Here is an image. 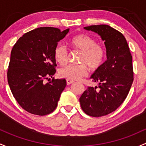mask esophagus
I'll list each match as a JSON object with an SVG mask.
<instances>
[{
  "label": "esophagus",
  "mask_w": 146,
  "mask_h": 146,
  "mask_svg": "<svg viewBox=\"0 0 146 146\" xmlns=\"http://www.w3.org/2000/svg\"><path fill=\"white\" fill-rule=\"evenodd\" d=\"M66 82H67V85H70V84H72V83H74V81L70 80V79H67V80H66Z\"/></svg>",
  "instance_id": "esophagus-1"
}]
</instances>
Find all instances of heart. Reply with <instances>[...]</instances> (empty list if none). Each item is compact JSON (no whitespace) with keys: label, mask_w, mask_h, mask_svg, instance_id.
<instances>
[{"label":"heart","mask_w":146,"mask_h":146,"mask_svg":"<svg viewBox=\"0 0 146 146\" xmlns=\"http://www.w3.org/2000/svg\"><path fill=\"white\" fill-rule=\"evenodd\" d=\"M72 46L82 52L79 65L69 64L59 70L61 77L70 80H79L87 74V67L91 71H96L103 64L106 58V51L98 45L94 38L86 34H79L70 40ZM68 52L65 46L58 44L54 49V58L60 64H64L67 60Z\"/></svg>","instance_id":"1"}]
</instances>
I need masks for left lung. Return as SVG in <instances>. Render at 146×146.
Returning <instances> with one entry per match:
<instances>
[{"label":"left lung","instance_id":"left-lung-1","mask_svg":"<svg viewBox=\"0 0 146 146\" xmlns=\"http://www.w3.org/2000/svg\"><path fill=\"white\" fill-rule=\"evenodd\" d=\"M84 29L100 36L106 48L107 60L94 72L91 79L98 86H89L79 98L86 115L101 117L121 106L133 81L132 56L125 37L109 25H92Z\"/></svg>","mask_w":146,"mask_h":146}]
</instances>
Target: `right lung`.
Masks as SVG:
<instances>
[{"label":"right lung","mask_w":146,"mask_h":146,"mask_svg":"<svg viewBox=\"0 0 146 146\" xmlns=\"http://www.w3.org/2000/svg\"><path fill=\"white\" fill-rule=\"evenodd\" d=\"M69 31L35 29L20 37L12 49L7 82L19 106L29 113L48 115L58 106L66 80L52 79L48 83L45 80L55 74L54 49Z\"/></svg>","instance_id":"right-lung-1"}]
</instances>
